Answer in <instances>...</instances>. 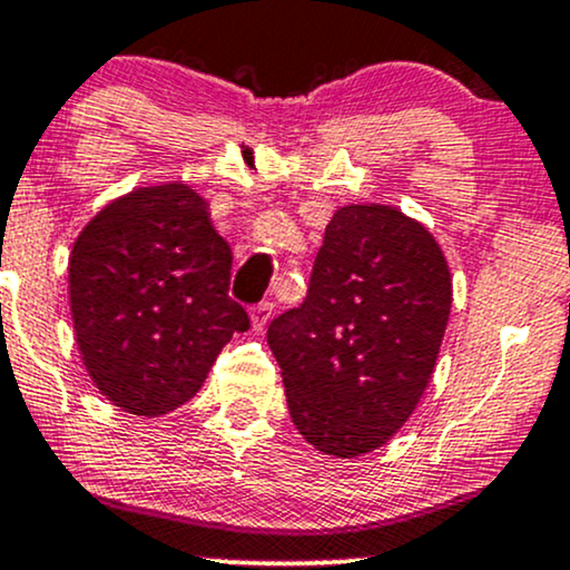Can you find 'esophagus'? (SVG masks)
Masks as SVG:
<instances>
[{"mask_svg":"<svg viewBox=\"0 0 570 570\" xmlns=\"http://www.w3.org/2000/svg\"><path fill=\"white\" fill-rule=\"evenodd\" d=\"M273 316V303L271 299H262V303H256L252 308V324L256 333H262V330L267 327V322H271Z\"/></svg>","mask_w":570,"mask_h":570,"instance_id":"esophagus-1","label":"esophagus"}]
</instances>
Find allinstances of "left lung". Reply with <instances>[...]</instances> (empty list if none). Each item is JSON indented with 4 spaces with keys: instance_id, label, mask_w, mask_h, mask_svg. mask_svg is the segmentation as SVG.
<instances>
[{
    "instance_id": "1",
    "label": "left lung",
    "mask_w": 570,
    "mask_h": 570,
    "mask_svg": "<svg viewBox=\"0 0 570 570\" xmlns=\"http://www.w3.org/2000/svg\"><path fill=\"white\" fill-rule=\"evenodd\" d=\"M449 308V265L422 224L390 205L337 210L303 305L267 327L299 435L333 458L386 443L430 384Z\"/></svg>"
}]
</instances>
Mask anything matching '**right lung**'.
Returning a JSON list of instances; mask_svg holds the SVG:
<instances>
[{
	"instance_id": "right-lung-1",
	"label": "right lung",
	"mask_w": 570,
	"mask_h": 570,
	"mask_svg": "<svg viewBox=\"0 0 570 570\" xmlns=\"http://www.w3.org/2000/svg\"><path fill=\"white\" fill-rule=\"evenodd\" d=\"M229 275L233 248L186 184L105 205L70 256L75 337L97 390L137 416L197 395L229 337L252 327Z\"/></svg>"
}]
</instances>
